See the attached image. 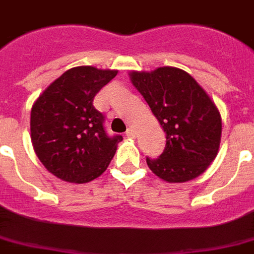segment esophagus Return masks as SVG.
Returning a JSON list of instances; mask_svg holds the SVG:
<instances>
[{"label": "esophagus", "mask_w": 254, "mask_h": 254, "mask_svg": "<svg viewBox=\"0 0 254 254\" xmlns=\"http://www.w3.org/2000/svg\"><path fill=\"white\" fill-rule=\"evenodd\" d=\"M127 137L129 138H135V130H134L133 127H129L127 130Z\"/></svg>", "instance_id": "1"}]
</instances>
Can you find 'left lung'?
I'll return each mask as SVG.
<instances>
[{"label": "left lung", "mask_w": 254, "mask_h": 254, "mask_svg": "<svg viewBox=\"0 0 254 254\" xmlns=\"http://www.w3.org/2000/svg\"><path fill=\"white\" fill-rule=\"evenodd\" d=\"M129 77L166 133L162 155L146 158L148 168L168 183H185L203 174L215 159L222 135L220 113L209 95L177 67L130 71Z\"/></svg>", "instance_id": "left-lung-1"}]
</instances>
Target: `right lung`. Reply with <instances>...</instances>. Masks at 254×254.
<instances>
[{
  "label": "right lung",
  "mask_w": 254,
  "mask_h": 254,
  "mask_svg": "<svg viewBox=\"0 0 254 254\" xmlns=\"http://www.w3.org/2000/svg\"><path fill=\"white\" fill-rule=\"evenodd\" d=\"M117 70L69 69L52 82L31 109V141L43 166L61 180L83 184L107 170L121 135L109 137L94 98Z\"/></svg>",
  "instance_id": "add662e5"
}]
</instances>
